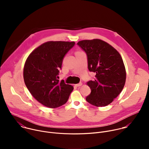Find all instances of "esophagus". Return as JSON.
Wrapping results in <instances>:
<instances>
[{
  "mask_svg": "<svg viewBox=\"0 0 149 149\" xmlns=\"http://www.w3.org/2000/svg\"><path fill=\"white\" fill-rule=\"evenodd\" d=\"M82 85V84L81 83V82H79V84H75V86H76V87H80V86H81Z\"/></svg>",
  "mask_w": 149,
  "mask_h": 149,
  "instance_id": "obj_1",
  "label": "esophagus"
}]
</instances>
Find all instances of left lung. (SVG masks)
<instances>
[{
    "label": "left lung",
    "instance_id": "8db88e82",
    "mask_svg": "<svg viewBox=\"0 0 149 149\" xmlns=\"http://www.w3.org/2000/svg\"><path fill=\"white\" fill-rule=\"evenodd\" d=\"M77 44L86 52L90 71L96 74L95 79L87 82L91 92L86 100L96 107L111 103L122 91L126 71L119 52L102 40H82Z\"/></svg>",
    "mask_w": 149,
    "mask_h": 149
}]
</instances>
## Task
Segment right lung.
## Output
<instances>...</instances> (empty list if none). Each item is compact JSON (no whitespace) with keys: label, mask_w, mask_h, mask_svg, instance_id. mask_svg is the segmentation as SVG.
Returning a JSON list of instances; mask_svg holds the SVG:
<instances>
[{"label":"right lung","mask_w":149,"mask_h":149,"mask_svg":"<svg viewBox=\"0 0 149 149\" xmlns=\"http://www.w3.org/2000/svg\"><path fill=\"white\" fill-rule=\"evenodd\" d=\"M74 42L48 41L35 48L27 58L24 79L32 95L45 107L55 109L67 102L74 87L57 79L63 56Z\"/></svg>","instance_id":"1"}]
</instances>
